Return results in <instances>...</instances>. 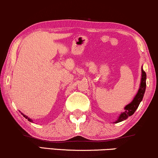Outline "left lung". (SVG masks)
<instances>
[{
    "label": "left lung",
    "instance_id": "obj_1",
    "mask_svg": "<svg viewBox=\"0 0 158 158\" xmlns=\"http://www.w3.org/2000/svg\"><path fill=\"white\" fill-rule=\"evenodd\" d=\"M142 71V75H141V81H140V85L139 90H138V93L135 96L133 100L132 101V102H130V104H127L126 107H124L125 111L121 113V115H119L118 118L117 119V121H115V123H118L121 121L126 120V119L129 116H131L132 115H133L137 108L138 107L139 104L143 99L144 93L146 90V72L143 71V68L141 70Z\"/></svg>",
    "mask_w": 158,
    "mask_h": 158
}]
</instances>
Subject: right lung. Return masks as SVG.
<instances>
[{"label": "right lung", "mask_w": 158, "mask_h": 158, "mask_svg": "<svg viewBox=\"0 0 158 158\" xmlns=\"http://www.w3.org/2000/svg\"><path fill=\"white\" fill-rule=\"evenodd\" d=\"M22 115H23V117H25V118H26V119H28V121H31V122H32V121H31V118H28V116H26V115H24V114H23V113H22Z\"/></svg>", "instance_id": "1"}]
</instances>
